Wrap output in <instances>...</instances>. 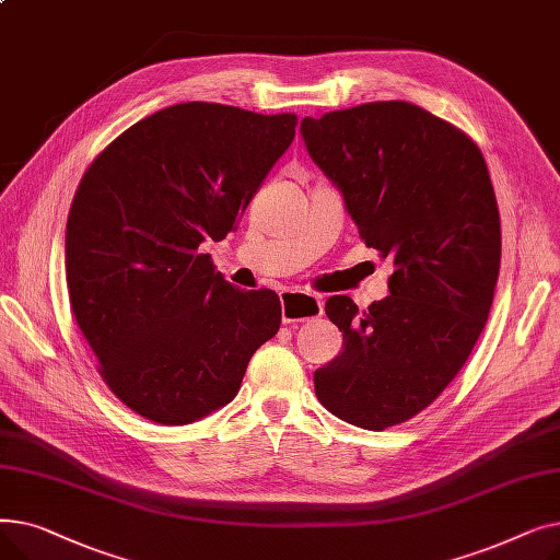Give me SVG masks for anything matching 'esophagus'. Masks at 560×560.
I'll list each match as a JSON object with an SVG mask.
<instances>
[{"label": "esophagus", "mask_w": 560, "mask_h": 560, "mask_svg": "<svg viewBox=\"0 0 560 560\" xmlns=\"http://www.w3.org/2000/svg\"><path fill=\"white\" fill-rule=\"evenodd\" d=\"M325 306L317 295L302 290H283L281 295V317L283 325H295V322H308L322 315Z\"/></svg>", "instance_id": "34e87169"}]
</instances>
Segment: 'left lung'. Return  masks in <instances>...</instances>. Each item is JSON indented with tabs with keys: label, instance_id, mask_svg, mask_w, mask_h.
Masks as SVG:
<instances>
[{
	"label": "left lung",
	"instance_id": "1",
	"mask_svg": "<svg viewBox=\"0 0 560 560\" xmlns=\"http://www.w3.org/2000/svg\"><path fill=\"white\" fill-rule=\"evenodd\" d=\"M300 131L365 245L395 262L368 311L327 300L342 351L313 374L329 413L381 431L443 393L486 327L502 260L492 182L472 140L408 102L304 117Z\"/></svg>",
	"mask_w": 560,
	"mask_h": 560
}]
</instances>
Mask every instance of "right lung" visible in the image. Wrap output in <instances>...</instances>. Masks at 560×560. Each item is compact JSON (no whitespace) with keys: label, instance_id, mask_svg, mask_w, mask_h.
<instances>
[{"label":"right lung","instance_id":"1","mask_svg":"<svg viewBox=\"0 0 560 560\" xmlns=\"http://www.w3.org/2000/svg\"><path fill=\"white\" fill-rule=\"evenodd\" d=\"M298 115L174 104L117 136L85 170L66 229L77 325L113 395L179 427L229 404L281 325L275 290L233 288L206 241L238 226Z\"/></svg>","mask_w":560,"mask_h":560}]
</instances>
